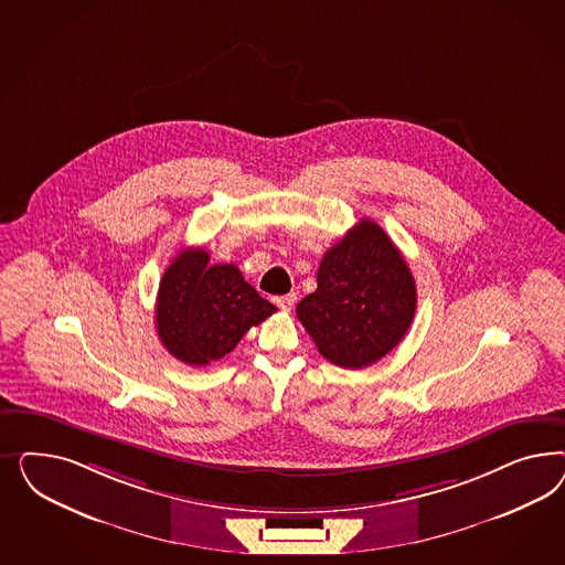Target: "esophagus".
<instances>
[{
  "mask_svg": "<svg viewBox=\"0 0 565 565\" xmlns=\"http://www.w3.org/2000/svg\"><path fill=\"white\" fill-rule=\"evenodd\" d=\"M275 305L281 308L284 312H288L294 307V302H296V294H286V296H277L274 298Z\"/></svg>",
  "mask_w": 565,
  "mask_h": 565,
  "instance_id": "obj_1",
  "label": "esophagus"
}]
</instances>
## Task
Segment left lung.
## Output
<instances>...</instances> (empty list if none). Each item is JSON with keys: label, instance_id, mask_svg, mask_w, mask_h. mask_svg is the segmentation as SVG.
Returning a JSON list of instances; mask_svg holds the SVG:
<instances>
[{"label": "left lung", "instance_id": "8db88e82", "mask_svg": "<svg viewBox=\"0 0 565 565\" xmlns=\"http://www.w3.org/2000/svg\"><path fill=\"white\" fill-rule=\"evenodd\" d=\"M416 284L381 225L360 220L317 271V290L296 307L317 350L342 369H364L390 354L412 326Z\"/></svg>", "mask_w": 565, "mask_h": 565}]
</instances>
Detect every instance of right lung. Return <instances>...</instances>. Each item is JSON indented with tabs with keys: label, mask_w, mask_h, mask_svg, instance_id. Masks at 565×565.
<instances>
[{
	"label": "right lung",
	"mask_w": 565,
	"mask_h": 565,
	"mask_svg": "<svg viewBox=\"0 0 565 565\" xmlns=\"http://www.w3.org/2000/svg\"><path fill=\"white\" fill-rule=\"evenodd\" d=\"M275 310L236 265H209L205 248H184L161 277L154 326L173 359L205 366L230 354Z\"/></svg>",
	"instance_id": "right-lung-1"
}]
</instances>
